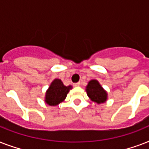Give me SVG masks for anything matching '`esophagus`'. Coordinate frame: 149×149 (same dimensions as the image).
<instances>
[{"label": "esophagus", "mask_w": 149, "mask_h": 149, "mask_svg": "<svg viewBox=\"0 0 149 149\" xmlns=\"http://www.w3.org/2000/svg\"><path fill=\"white\" fill-rule=\"evenodd\" d=\"M73 86H80V83H77V84H73Z\"/></svg>", "instance_id": "1"}]
</instances>
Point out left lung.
<instances>
[{"instance_id":"1","label":"left lung","mask_w":149,"mask_h":149,"mask_svg":"<svg viewBox=\"0 0 149 149\" xmlns=\"http://www.w3.org/2000/svg\"><path fill=\"white\" fill-rule=\"evenodd\" d=\"M86 92L89 98L97 104L105 103L107 100V92L97 79L90 80L86 86Z\"/></svg>"}]
</instances>
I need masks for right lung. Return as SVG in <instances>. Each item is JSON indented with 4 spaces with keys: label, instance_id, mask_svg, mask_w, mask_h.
Here are the masks:
<instances>
[{
    "label": "right lung",
    "instance_id": "right-lung-1",
    "mask_svg": "<svg viewBox=\"0 0 149 149\" xmlns=\"http://www.w3.org/2000/svg\"><path fill=\"white\" fill-rule=\"evenodd\" d=\"M72 86H65L60 79H55L45 92V102L49 106H57L65 100Z\"/></svg>",
    "mask_w": 149,
    "mask_h": 149
}]
</instances>
